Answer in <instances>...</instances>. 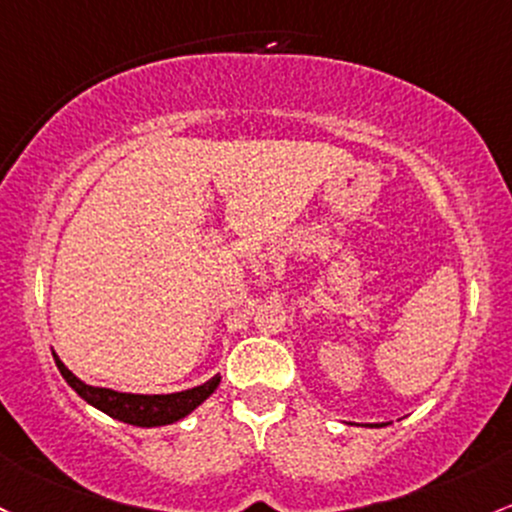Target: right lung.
Returning a JSON list of instances; mask_svg holds the SVG:
<instances>
[{"label":"right lung","instance_id":"right-lung-1","mask_svg":"<svg viewBox=\"0 0 512 512\" xmlns=\"http://www.w3.org/2000/svg\"><path fill=\"white\" fill-rule=\"evenodd\" d=\"M55 364H58L60 374L67 384L72 386L89 406H94L97 411L111 415V418L121 420V423L138 425V428H160V425H172L177 420L187 418L189 413L196 411L206 398L221 384V376H213L206 384L194 386V389L177 391V393H123L114 389H104V386H92L84 384L82 379H77L70 369L65 367L63 359L53 352Z\"/></svg>","mask_w":512,"mask_h":512}]
</instances>
